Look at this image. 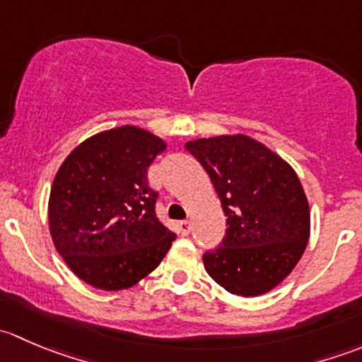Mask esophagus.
I'll return each instance as SVG.
<instances>
[{"mask_svg":"<svg viewBox=\"0 0 362 362\" xmlns=\"http://www.w3.org/2000/svg\"><path fill=\"white\" fill-rule=\"evenodd\" d=\"M178 231L182 233V236H189V235H191V231H192L191 222H189V221H182L180 224H178Z\"/></svg>","mask_w":362,"mask_h":362,"instance_id":"1","label":"esophagus"}]
</instances>
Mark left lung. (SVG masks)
I'll list each match as a JSON object with an SVG mask.
<instances>
[{
  "instance_id": "obj_1",
  "label": "left lung",
  "mask_w": 362,
  "mask_h": 362,
  "mask_svg": "<svg viewBox=\"0 0 362 362\" xmlns=\"http://www.w3.org/2000/svg\"><path fill=\"white\" fill-rule=\"evenodd\" d=\"M185 148L199 160L226 214V236L203 255L228 293L254 298L296 268L310 238V206L294 168L247 134L198 138Z\"/></svg>"
}]
</instances>
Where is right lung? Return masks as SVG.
<instances>
[{
  "label": "right lung",
  "mask_w": 362,
  "mask_h": 362,
  "mask_svg": "<svg viewBox=\"0 0 362 362\" xmlns=\"http://www.w3.org/2000/svg\"><path fill=\"white\" fill-rule=\"evenodd\" d=\"M166 141L136 126L101 131L57 170L49 229L68 268L94 289L122 291L154 272L177 238L156 217L147 170Z\"/></svg>",
  "instance_id": "obj_1"
}]
</instances>
